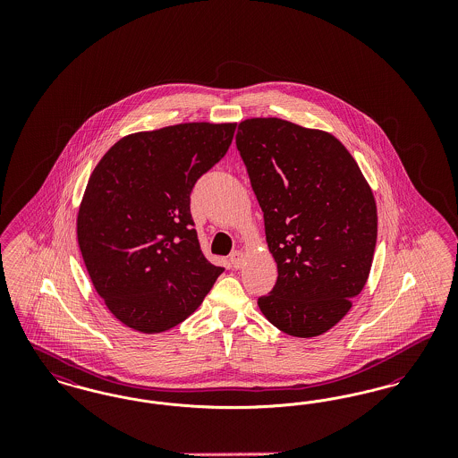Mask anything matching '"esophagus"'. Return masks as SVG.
Here are the masks:
<instances>
[{"label": "esophagus", "mask_w": 458, "mask_h": 458, "mask_svg": "<svg viewBox=\"0 0 458 458\" xmlns=\"http://www.w3.org/2000/svg\"><path fill=\"white\" fill-rule=\"evenodd\" d=\"M230 262H232V266H233L235 269H239V267H242V262H243V254H242L240 250L232 252V254H230Z\"/></svg>", "instance_id": "esophagus-1"}]
</instances>
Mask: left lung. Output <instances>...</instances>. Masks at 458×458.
Masks as SVG:
<instances>
[{
  "label": "left lung",
  "mask_w": 458,
  "mask_h": 458,
  "mask_svg": "<svg viewBox=\"0 0 458 458\" xmlns=\"http://www.w3.org/2000/svg\"><path fill=\"white\" fill-rule=\"evenodd\" d=\"M237 149L264 213L278 280L258 299L286 335L327 333L369 276L376 202L345 146L331 133L280 118L239 125Z\"/></svg>",
  "instance_id": "obj_1"
}]
</instances>
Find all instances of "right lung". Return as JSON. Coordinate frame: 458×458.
<instances>
[{
	"label": "right lung",
	"mask_w": 458,
	"mask_h": 458,
	"mask_svg": "<svg viewBox=\"0 0 458 458\" xmlns=\"http://www.w3.org/2000/svg\"><path fill=\"white\" fill-rule=\"evenodd\" d=\"M235 123H182L118 140L89 178L77 237L89 276L123 325L185 321L223 267L206 259L191 215L197 180L226 154Z\"/></svg>",
	"instance_id": "add662e5"
}]
</instances>
